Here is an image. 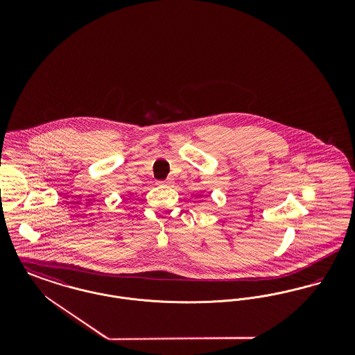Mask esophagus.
I'll return each mask as SVG.
<instances>
[{
	"mask_svg": "<svg viewBox=\"0 0 355 355\" xmlns=\"http://www.w3.org/2000/svg\"><path fill=\"white\" fill-rule=\"evenodd\" d=\"M173 182H174V180H173V178H168V180H165V181H159L158 184H161V185L170 186L173 185Z\"/></svg>",
	"mask_w": 355,
	"mask_h": 355,
	"instance_id": "obj_1",
	"label": "esophagus"
}]
</instances>
